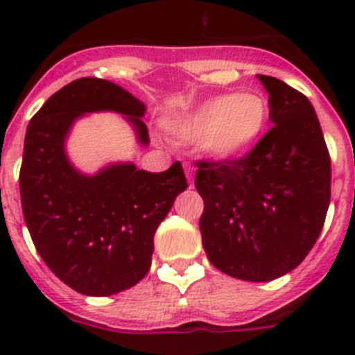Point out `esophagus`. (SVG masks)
Segmentation results:
<instances>
[{
  "mask_svg": "<svg viewBox=\"0 0 355 355\" xmlns=\"http://www.w3.org/2000/svg\"><path fill=\"white\" fill-rule=\"evenodd\" d=\"M193 171H196V168H193L190 163H184V172H187V178H188V183H190V187H193Z\"/></svg>",
  "mask_w": 355,
  "mask_h": 355,
  "instance_id": "obj_1",
  "label": "esophagus"
}]
</instances>
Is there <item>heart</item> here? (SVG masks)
Masks as SVG:
<instances>
[{"instance_id": "obj_1", "label": "heart", "mask_w": 355, "mask_h": 355, "mask_svg": "<svg viewBox=\"0 0 355 355\" xmlns=\"http://www.w3.org/2000/svg\"><path fill=\"white\" fill-rule=\"evenodd\" d=\"M268 101L254 90L220 94L200 101L165 122V128L184 142H197L211 159H234L247 155L268 124Z\"/></svg>"}]
</instances>
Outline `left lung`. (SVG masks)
I'll return each mask as SVG.
<instances>
[{
  "mask_svg": "<svg viewBox=\"0 0 355 355\" xmlns=\"http://www.w3.org/2000/svg\"><path fill=\"white\" fill-rule=\"evenodd\" d=\"M258 80L274 126L243 158L197 163L196 188L211 265L266 283L297 268L318 240L331 200V158L309 99L277 78Z\"/></svg>",
  "mask_w": 355,
  "mask_h": 355,
  "instance_id": "left-lung-1",
  "label": "left lung"
}]
</instances>
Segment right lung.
Wrapping results in <instances>:
<instances>
[{"instance_id":"1","label":"right lung","mask_w":355,"mask_h":355,"mask_svg":"<svg viewBox=\"0 0 355 355\" xmlns=\"http://www.w3.org/2000/svg\"><path fill=\"white\" fill-rule=\"evenodd\" d=\"M96 112L124 115L137 142L149 146L140 99L108 80H74L28 124L19 187L31 240L53 274L78 293L110 297L149 272L156 229L188 184L180 162L165 172L131 162L78 171L65 142L74 122Z\"/></svg>"}]
</instances>
